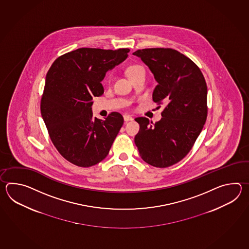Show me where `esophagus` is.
<instances>
[{"label": "esophagus", "mask_w": 249, "mask_h": 249, "mask_svg": "<svg viewBox=\"0 0 249 249\" xmlns=\"http://www.w3.org/2000/svg\"><path fill=\"white\" fill-rule=\"evenodd\" d=\"M132 118L131 116H129V115H124V120L125 121V122H127V121H132Z\"/></svg>", "instance_id": "34e87169"}]
</instances>
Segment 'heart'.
<instances>
[{"label": "heart", "instance_id": "heart-1", "mask_svg": "<svg viewBox=\"0 0 249 249\" xmlns=\"http://www.w3.org/2000/svg\"><path fill=\"white\" fill-rule=\"evenodd\" d=\"M127 74L129 75L130 78H132L133 76H135L136 74H141V73H145V69L143 68L142 65L135 64L130 66L126 70Z\"/></svg>", "mask_w": 249, "mask_h": 249}]
</instances>
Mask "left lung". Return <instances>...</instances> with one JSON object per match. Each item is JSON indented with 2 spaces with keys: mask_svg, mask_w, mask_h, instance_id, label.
<instances>
[{
  "mask_svg": "<svg viewBox=\"0 0 249 249\" xmlns=\"http://www.w3.org/2000/svg\"><path fill=\"white\" fill-rule=\"evenodd\" d=\"M133 55L146 64L158 82L153 101L166 106L159 122L137 117L134 138L141 158L164 168L190 152L207 117V86L199 68L191 58L170 48L138 50Z\"/></svg>",
  "mask_w": 249,
  "mask_h": 249,
  "instance_id": "8db88e82",
  "label": "left lung"
}]
</instances>
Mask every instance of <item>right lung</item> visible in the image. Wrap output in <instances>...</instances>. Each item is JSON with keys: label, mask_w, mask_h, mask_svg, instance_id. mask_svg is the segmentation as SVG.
<instances>
[{"label": "right lung", "mask_w": 249, "mask_h": 249, "mask_svg": "<svg viewBox=\"0 0 249 249\" xmlns=\"http://www.w3.org/2000/svg\"><path fill=\"white\" fill-rule=\"evenodd\" d=\"M129 52L80 48L58 57L49 69L41 114L53 145L70 163L90 167L109 152L124 118L118 112L104 120L93 117L92 98L103 94L101 81Z\"/></svg>", "instance_id": "add662e5"}]
</instances>
